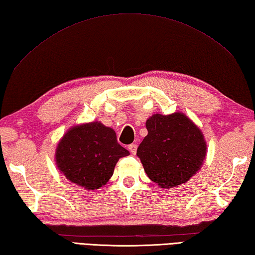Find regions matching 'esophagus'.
Masks as SVG:
<instances>
[{
    "label": "esophagus",
    "instance_id": "34e87169",
    "mask_svg": "<svg viewBox=\"0 0 255 255\" xmlns=\"http://www.w3.org/2000/svg\"><path fill=\"white\" fill-rule=\"evenodd\" d=\"M128 150H129V152H131L132 153V154H135V153H136V150H137V145H136V144H129V145H128Z\"/></svg>",
    "mask_w": 255,
    "mask_h": 255
}]
</instances>
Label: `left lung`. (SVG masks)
Here are the masks:
<instances>
[{"label": "left lung", "instance_id": "obj_1", "mask_svg": "<svg viewBox=\"0 0 255 255\" xmlns=\"http://www.w3.org/2000/svg\"><path fill=\"white\" fill-rule=\"evenodd\" d=\"M136 154L150 179L162 187L190 180L203 164L206 144L200 128L182 113L154 114Z\"/></svg>", "mask_w": 255, "mask_h": 255}]
</instances>
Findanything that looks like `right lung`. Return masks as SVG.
<instances>
[{
  "instance_id": "right-lung-1",
  "label": "right lung",
  "mask_w": 255,
  "mask_h": 255,
  "mask_svg": "<svg viewBox=\"0 0 255 255\" xmlns=\"http://www.w3.org/2000/svg\"><path fill=\"white\" fill-rule=\"evenodd\" d=\"M128 154L111 128L92 122L72 128L57 145L55 157L59 170L72 183L97 190L113 175L119 158Z\"/></svg>"
}]
</instances>
